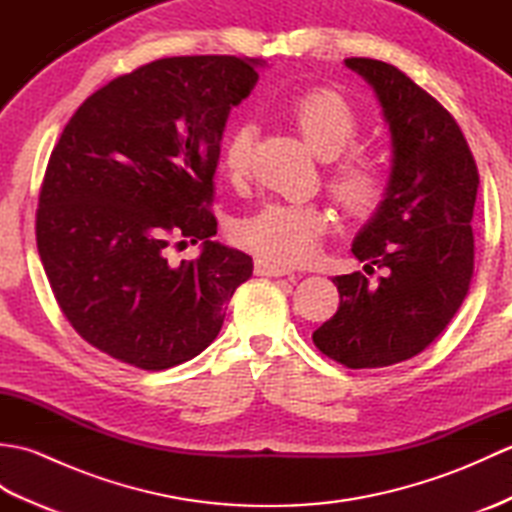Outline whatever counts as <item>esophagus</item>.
<instances>
[{"label": "esophagus", "mask_w": 512, "mask_h": 512, "mask_svg": "<svg viewBox=\"0 0 512 512\" xmlns=\"http://www.w3.org/2000/svg\"><path fill=\"white\" fill-rule=\"evenodd\" d=\"M255 273L264 277H286L292 273V270L279 264H270L266 259H255Z\"/></svg>", "instance_id": "34e87169"}]
</instances>
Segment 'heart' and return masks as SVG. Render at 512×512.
Wrapping results in <instances>:
<instances>
[{
  "instance_id": "obj_1",
  "label": "heart",
  "mask_w": 512,
  "mask_h": 512,
  "mask_svg": "<svg viewBox=\"0 0 512 512\" xmlns=\"http://www.w3.org/2000/svg\"><path fill=\"white\" fill-rule=\"evenodd\" d=\"M284 114L314 154L328 160V187L343 209L354 217L374 215L389 198L394 171L385 151L356 143L363 129L356 107L341 92L314 88L295 96ZM255 140L250 121L228 129L220 162L231 180L248 176ZM330 224L319 204L268 202L235 224L233 239L266 262L297 266L314 257Z\"/></svg>"
}]
</instances>
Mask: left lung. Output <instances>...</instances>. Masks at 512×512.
Returning <instances> with one entry per match:
<instances>
[{
    "label": "left lung",
    "mask_w": 512,
    "mask_h": 512,
    "mask_svg": "<svg viewBox=\"0 0 512 512\" xmlns=\"http://www.w3.org/2000/svg\"><path fill=\"white\" fill-rule=\"evenodd\" d=\"M347 68L372 85L394 147V180L385 204L352 246L384 277H334L339 310L312 341L350 369L409 361L451 323L473 279L475 158L455 118L396 65L352 57Z\"/></svg>",
    "instance_id": "1"
}]
</instances>
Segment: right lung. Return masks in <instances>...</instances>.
I'll return each mask as SVG.
<instances>
[{
    "mask_svg": "<svg viewBox=\"0 0 512 512\" xmlns=\"http://www.w3.org/2000/svg\"><path fill=\"white\" fill-rule=\"evenodd\" d=\"M255 59L167 57L83 101L54 145L37 206V248L63 317L96 350L147 372L213 343L253 275L242 250L211 242L213 176L231 107ZM205 239L171 267V243Z\"/></svg>",
    "mask_w": 512,
    "mask_h": 512,
    "instance_id": "right-lung-1",
    "label": "right lung"
}]
</instances>
